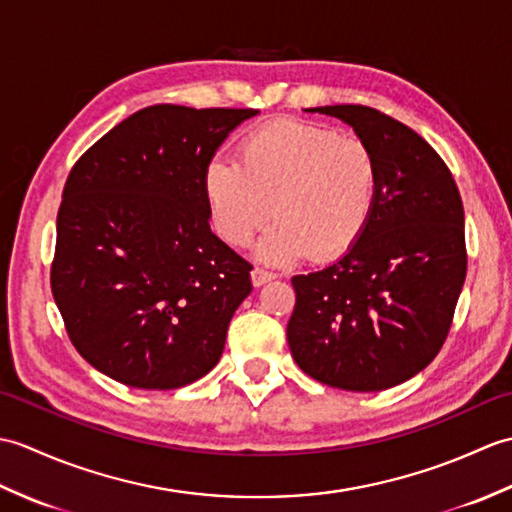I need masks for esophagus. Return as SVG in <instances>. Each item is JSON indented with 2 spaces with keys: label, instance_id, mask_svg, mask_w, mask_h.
<instances>
[{
  "label": "esophagus",
  "instance_id": "obj_1",
  "mask_svg": "<svg viewBox=\"0 0 512 512\" xmlns=\"http://www.w3.org/2000/svg\"><path fill=\"white\" fill-rule=\"evenodd\" d=\"M270 279H275V275L270 273V270H264V268H253V273H250V281H253L255 288L264 286L266 281H270Z\"/></svg>",
  "mask_w": 512,
  "mask_h": 512
}]
</instances>
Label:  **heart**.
I'll list each match as a JSON object with an SVG mask.
<instances>
[{"mask_svg":"<svg viewBox=\"0 0 512 512\" xmlns=\"http://www.w3.org/2000/svg\"><path fill=\"white\" fill-rule=\"evenodd\" d=\"M380 184L376 151L330 127L279 118L244 136L239 162L213 158L202 191L213 231L244 248L275 217L259 246L266 262L306 255L328 264L350 253L372 224Z\"/></svg>","mask_w":512,"mask_h":512,"instance_id":"b5f03b06","label":"heart"}]
</instances>
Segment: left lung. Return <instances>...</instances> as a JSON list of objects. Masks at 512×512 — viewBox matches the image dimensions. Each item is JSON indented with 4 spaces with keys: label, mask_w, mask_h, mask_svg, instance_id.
Listing matches in <instances>:
<instances>
[{
    "label": "left lung",
    "mask_w": 512,
    "mask_h": 512,
    "mask_svg": "<svg viewBox=\"0 0 512 512\" xmlns=\"http://www.w3.org/2000/svg\"><path fill=\"white\" fill-rule=\"evenodd\" d=\"M376 151L372 224L350 253L292 277L288 345L323 385L380 391L422 372L447 341L466 277L462 198L427 140L367 105H325Z\"/></svg>",
    "instance_id": "8db88e82"
}]
</instances>
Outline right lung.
Returning a JSON list of instances; mask_svg holds the SVG:
<instances>
[{
  "label": "right lung",
  "mask_w": 512,
  "mask_h": 512,
  "mask_svg": "<svg viewBox=\"0 0 512 512\" xmlns=\"http://www.w3.org/2000/svg\"><path fill=\"white\" fill-rule=\"evenodd\" d=\"M255 114L151 105L74 162L50 288L76 352L105 376L178 389L220 361L253 266L211 233L202 173Z\"/></svg>",
  "instance_id": "add662e5"
}]
</instances>
